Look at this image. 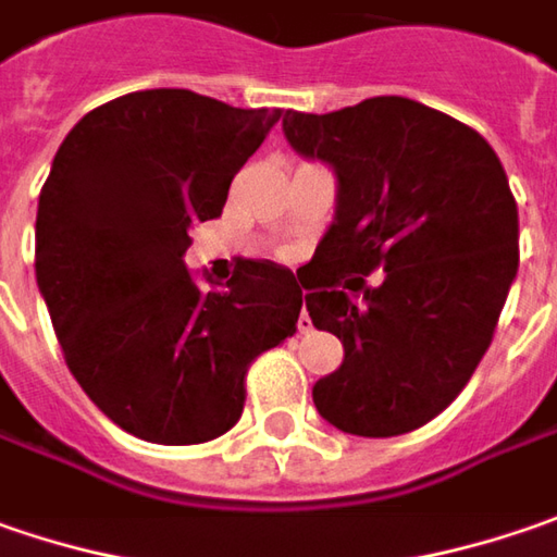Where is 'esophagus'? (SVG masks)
<instances>
[{"instance_id": "1", "label": "esophagus", "mask_w": 557, "mask_h": 557, "mask_svg": "<svg viewBox=\"0 0 557 557\" xmlns=\"http://www.w3.org/2000/svg\"><path fill=\"white\" fill-rule=\"evenodd\" d=\"M299 330H302V333L311 330V318H308V311H305V302H302V311H299Z\"/></svg>"}]
</instances>
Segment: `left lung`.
Returning a JSON list of instances; mask_svg holds the SVG:
<instances>
[{
    "label": "left lung",
    "mask_w": 557,
    "mask_h": 557,
    "mask_svg": "<svg viewBox=\"0 0 557 557\" xmlns=\"http://www.w3.org/2000/svg\"><path fill=\"white\" fill-rule=\"evenodd\" d=\"M283 134L336 174V218L302 286L346 358L314 383V408L351 436L411 433L468 386L518 274L505 168L473 127L401 96L286 111ZM376 267L384 283L364 287Z\"/></svg>",
    "instance_id": "left-lung-1"
}]
</instances>
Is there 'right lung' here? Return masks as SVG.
<instances>
[{"label": "right lung", "mask_w": 557, "mask_h": 557, "mask_svg": "<svg viewBox=\"0 0 557 557\" xmlns=\"http://www.w3.org/2000/svg\"><path fill=\"white\" fill-rule=\"evenodd\" d=\"M280 109L139 89L64 136L37 208V286L64 361L96 408L146 443L196 446L239 421L246 371L296 333L302 289L243 258L199 289L183 252L221 218L233 174Z\"/></svg>", "instance_id": "right-lung-1"}]
</instances>
